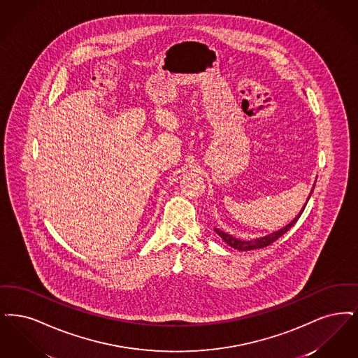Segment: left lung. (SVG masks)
<instances>
[{
    "label": "left lung",
    "instance_id": "left-lung-1",
    "mask_svg": "<svg viewBox=\"0 0 358 358\" xmlns=\"http://www.w3.org/2000/svg\"><path fill=\"white\" fill-rule=\"evenodd\" d=\"M315 180H317V179H315ZM314 186H315V183L313 185V188H311L310 194H309V196H308V199H306V202H305V206H303V207L301 208V211L296 214V218L293 219L290 223H287L286 226H283L280 230H277V231H273V233L267 234V235H264V236H258V238L241 239V238L234 236L231 234L224 233L223 230L217 229V227H215L214 230H215V233L218 234L219 236H220L229 246H231L234 249L239 250V251H249V250L266 248V246L271 245L273 242H275L283 234L287 233V231L296 224V220L299 219L301 214L303 213V210H305V207H306V203L309 202V199H310L311 192H313V189H314Z\"/></svg>",
    "mask_w": 358,
    "mask_h": 358
}]
</instances>
